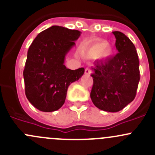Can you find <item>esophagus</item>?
Instances as JSON below:
<instances>
[{
	"label": "esophagus",
	"instance_id": "1",
	"mask_svg": "<svg viewBox=\"0 0 155 155\" xmlns=\"http://www.w3.org/2000/svg\"><path fill=\"white\" fill-rule=\"evenodd\" d=\"M85 73L86 75H90L91 73V70L90 68H86L85 70Z\"/></svg>",
	"mask_w": 155,
	"mask_h": 155
}]
</instances>
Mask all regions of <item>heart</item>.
Returning a JSON list of instances; mask_svg holds the SVG:
<instances>
[{
  "label": "heart",
  "mask_w": 155,
  "mask_h": 155,
  "mask_svg": "<svg viewBox=\"0 0 155 155\" xmlns=\"http://www.w3.org/2000/svg\"><path fill=\"white\" fill-rule=\"evenodd\" d=\"M109 44L106 41H97L93 43L87 47L85 51V54L87 57L90 58H97L101 57L106 58L111 56L112 53V50L110 47H109Z\"/></svg>",
  "instance_id": "1"
}]
</instances>
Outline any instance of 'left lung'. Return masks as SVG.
Instances as JSON below:
<instances>
[{"label":"left lung","mask_w":155,"mask_h":155,"mask_svg":"<svg viewBox=\"0 0 155 155\" xmlns=\"http://www.w3.org/2000/svg\"><path fill=\"white\" fill-rule=\"evenodd\" d=\"M115 47L113 58L96 61L91 69L93 86L91 98L96 107L106 112H116L132 102L140 79V62L134 43L120 31H113Z\"/></svg>","instance_id":"left-lung-1"}]
</instances>
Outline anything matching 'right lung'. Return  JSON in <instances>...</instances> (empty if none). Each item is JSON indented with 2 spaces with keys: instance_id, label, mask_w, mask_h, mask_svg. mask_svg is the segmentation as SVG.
<instances>
[{
  "instance_id": "right-lung-1",
  "label": "right lung",
  "mask_w": 155,
  "mask_h": 155,
  "mask_svg": "<svg viewBox=\"0 0 155 155\" xmlns=\"http://www.w3.org/2000/svg\"><path fill=\"white\" fill-rule=\"evenodd\" d=\"M81 32L54 25L40 32L28 51L23 76L29 102L42 112H53L64 104L72 82L79 80L85 69L67 68L65 56Z\"/></svg>"
}]
</instances>
